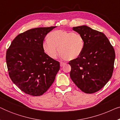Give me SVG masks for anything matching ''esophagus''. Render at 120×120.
<instances>
[{"instance_id":"34e87169","label":"esophagus","mask_w":120,"mask_h":120,"mask_svg":"<svg viewBox=\"0 0 120 120\" xmlns=\"http://www.w3.org/2000/svg\"><path fill=\"white\" fill-rule=\"evenodd\" d=\"M65 65V63H64V62H60V67H63Z\"/></svg>"}]
</instances>
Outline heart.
<instances>
[{"label":"heart","instance_id":"obj_1","mask_svg":"<svg viewBox=\"0 0 120 120\" xmlns=\"http://www.w3.org/2000/svg\"><path fill=\"white\" fill-rule=\"evenodd\" d=\"M47 39L42 43V48L51 58H56L58 50L62 58L68 60H75L81 55L84 49L83 37L72 31H53L48 34Z\"/></svg>","mask_w":120,"mask_h":120}]
</instances>
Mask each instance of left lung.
Here are the masks:
<instances>
[{"instance_id":"left-lung-1","label":"left lung","mask_w":120,"mask_h":120,"mask_svg":"<svg viewBox=\"0 0 120 120\" xmlns=\"http://www.w3.org/2000/svg\"><path fill=\"white\" fill-rule=\"evenodd\" d=\"M84 40L81 55L69 62L72 81L82 91L93 93L102 88L112 76L115 53L103 33L86 26L73 27Z\"/></svg>"}]
</instances>
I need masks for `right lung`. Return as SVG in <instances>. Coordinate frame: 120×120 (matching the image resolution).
Wrapping results in <instances>:
<instances>
[{
    "label": "right lung",
    "instance_id": "add662e5",
    "mask_svg": "<svg viewBox=\"0 0 120 120\" xmlns=\"http://www.w3.org/2000/svg\"><path fill=\"white\" fill-rule=\"evenodd\" d=\"M56 27H39L18 35L7 50L6 62L10 78L21 91L40 96L55 81L60 62L44 52L46 35Z\"/></svg>",
    "mask_w": 120,
    "mask_h": 120
}]
</instances>
